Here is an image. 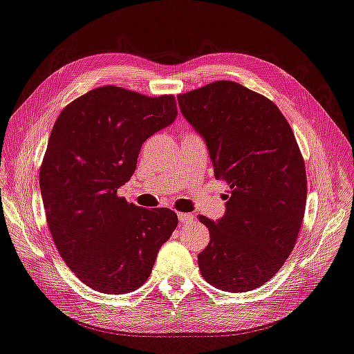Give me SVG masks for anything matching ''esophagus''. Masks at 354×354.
Wrapping results in <instances>:
<instances>
[{"instance_id": "34e87169", "label": "esophagus", "mask_w": 354, "mask_h": 354, "mask_svg": "<svg viewBox=\"0 0 354 354\" xmlns=\"http://www.w3.org/2000/svg\"><path fill=\"white\" fill-rule=\"evenodd\" d=\"M178 218H179V221H180V223L185 224V223H191V221H192L195 217H194L192 214H187V212H179V214H178Z\"/></svg>"}]
</instances>
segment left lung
Returning <instances> with one entry per match:
<instances>
[{"mask_svg":"<svg viewBox=\"0 0 354 354\" xmlns=\"http://www.w3.org/2000/svg\"><path fill=\"white\" fill-rule=\"evenodd\" d=\"M180 111L204 137L215 179L232 189L218 221L204 215L209 243L203 278L248 292L273 278L294 250L306 203V172L289 122L270 100L233 81L179 94Z\"/></svg>","mask_w":354,"mask_h":354,"instance_id":"obj_1","label":"left lung"}]
</instances>
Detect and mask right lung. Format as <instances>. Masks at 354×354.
Here are the masks:
<instances>
[{"mask_svg":"<svg viewBox=\"0 0 354 354\" xmlns=\"http://www.w3.org/2000/svg\"><path fill=\"white\" fill-rule=\"evenodd\" d=\"M176 115L174 95L106 85L73 100L55 122L39 178L46 220L68 268L102 294L140 288L178 225L172 209L140 208L117 195L142 145Z\"/></svg>","mask_w":354,"mask_h":354,"instance_id":"obj_1","label":"right lung"}]
</instances>
